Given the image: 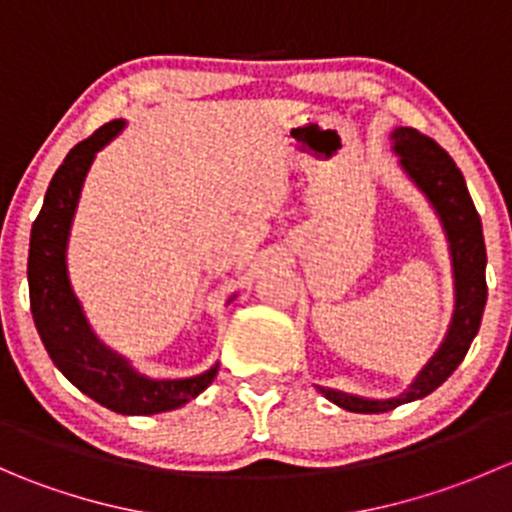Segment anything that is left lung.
Listing matches in <instances>:
<instances>
[{
  "label": "left lung",
  "mask_w": 512,
  "mask_h": 512,
  "mask_svg": "<svg viewBox=\"0 0 512 512\" xmlns=\"http://www.w3.org/2000/svg\"><path fill=\"white\" fill-rule=\"evenodd\" d=\"M391 151L399 156L401 170L426 195V200L441 220L448 250H451L456 304H453V317L441 347L433 352L431 359L416 374V379L399 396L366 399V396L317 386L319 394L327 396L332 404H337L339 409L354 411V414H384V411L409 404V401H418L436 391L468 354V347L476 339L480 319H483L485 299H488L483 225H480L476 205L468 195L466 180H463L458 165L436 141L421 136L416 128H394L391 131Z\"/></svg>",
  "instance_id": "obj_1"
}]
</instances>
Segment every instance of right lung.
Segmentation results:
<instances>
[{"instance_id":"right-lung-1","label":"right lung","mask_w":512,"mask_h":512,"mask_svg":"<svg viewBox=\"0 0 512 512\" xmlns=\"http://www.w3.org/2000/svg\"><path fill=\"white\" fill-rule=\"evenodd\" d=\"M123 126L126 121L116 118L98 128L94 136L71 148L51 178L29 237V302L46 352L76 389L116 414L151 416L178 409L203 394L213 384L220 364L188 379H151L141 374L126 356L113 352L96 337L71 287L66 247L81 188L96 153L108 146Z\"/></svg>"}]
</instances>
